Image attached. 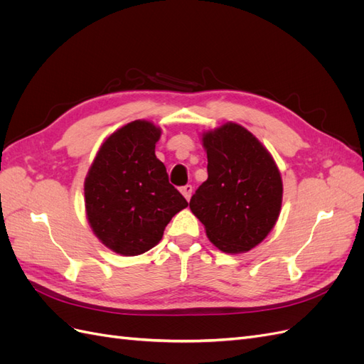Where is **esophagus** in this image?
<instances>
[{
  "mask_svg": "<svg viewBox=\"0 0 364 364\" xmlns=\"http://www.w3.org/2000/svg\"><path fill=\"white\" fill-rule=\"evenodd\" d=\"M181 193H182V196L185 197L186 200H190V199H191V194H193V186H191V185H185V186H182V188H181Z\"/></svg>",
  "mask_w": 364,
  "mask_h": 364,
  "instance_id": "34e87169",
  "label": "esophagus"
}]
</instances>
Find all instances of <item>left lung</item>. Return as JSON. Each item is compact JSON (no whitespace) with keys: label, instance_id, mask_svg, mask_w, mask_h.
I'll use <instances>...</instances> for the list:
<instances>
[{"label":"left lung","instance_id":"1","mask_svg":"<svg viewBox=\"0 0 364 364\" xmlns=\"http://www.w3.org/2000/svg\"><path fill=\"white\" fill-rule=\"evenodd\" d=\"M208 179L190 200L209 241L225 253L257 247L278 222L282 178L262 142L238 123L226 121L200 135Z\"/></svg>","mask_w":364,"mask_h":364}]
</instances>
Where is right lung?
<instances>
[{"label":"right lung","instance_id":"obj_1","mask_svg":"<svg viewBox=\"0 0 364 364\" xmlns=\"http://www.w3.org/2000/svg\"><path fill=\"white\" fill-rule=\"evenodd\" d=\"M161 134L147 119L121 126L103 141L85 178L87 223L118 255L155 247L170 220L188 206L155 155Z\"/></svg>","mask_w":364,"mask_h":364}]
</instances>
